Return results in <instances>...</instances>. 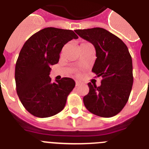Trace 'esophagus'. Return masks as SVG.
I'll list each match as a JSON object with an SVG mask.
<instances>
[{
    "mask_svg": "<svg viewBox=\"0 0 149 149\" xmlns=\"http://www.w3.org/2000/svg\"><path fill=\"white\" fill-rule=\"evenodd\" d=\"M80 84H81V82H80V81H78V80H76V81H75L76 86H78L80 85Z\"/></svg>",
    "mask_w": 149,
    "mask_h": 149,
    "instance_id": "34e87169",
    "label": "esophagus"
}]
</instances>
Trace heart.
Wrapping results in <instances>:
<instances>
[{"label":"heart","instance_id":"heart-1","mask_svg":"<svg viewBox=\"0 0 149 149\" xmlns=\"http://www.w3.org/2000/svg\"><path fill=\"white\" fill-rule=\"evenodd\" d=\"M83 44H84V43H83Z\"/></svg>","mask_w":149,"mask_h":149}]
</instances>
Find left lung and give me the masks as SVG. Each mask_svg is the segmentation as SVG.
<instances>
[{
	"label": "left lung",
	"instance_id": "8db88e82",
	"mask_svg": "<svg viewBox=\"0 0 149 149\" xmlns=\"http://www.w3.org/2000/svg\"><path fill=\"white\" fill-rule=\"evenodd\" d=\"M74 32L94 45L97 58L91 71L103 78L98 87L88 83L89 91L84 97V105L99 117L115 116L128 102L133 85L132 60L128 47L118 37L103 28Z\"/></svg>",
	"mask_w": 149,
	"mask_h": 149
}]
</instances>
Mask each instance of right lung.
<instances>
[{
  "label": "right lung",
  "mask_w": 149,
  "mask_h": 149,
  "mask_svg": "<svg viewBox=\"0 0 149 149\" xmlns=\"http://www.w3.org/2000/svg\"><path fill=\"white\" fill-rule=\"evenodd\" d=\"M77 38L72 30L48 27L32 35L22 47L15 65L16 91L32 115L52 117L65 107L75 82L63 77L52 83L50 66L58 63L64 45Z\"/></svg>",
  "instance_id": "add662e5"
}]
</instances>
